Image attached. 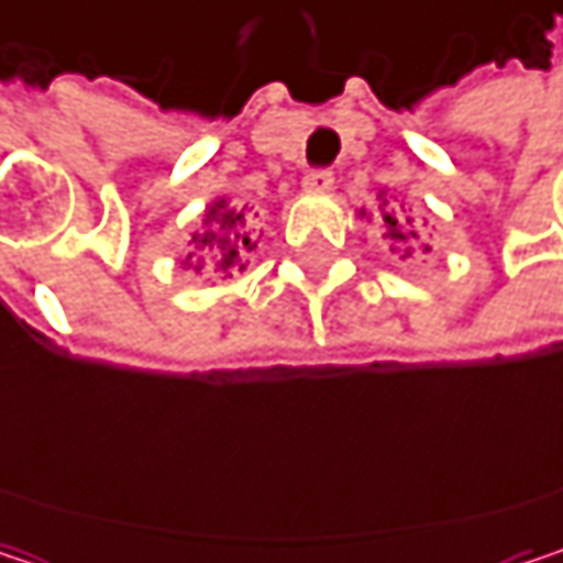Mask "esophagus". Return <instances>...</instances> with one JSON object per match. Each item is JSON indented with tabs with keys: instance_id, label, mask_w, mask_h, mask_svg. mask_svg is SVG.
I'll list each match as a JSON object with an SVG mask.
<instances>
[{
	"instance_id": "esophagus-1",
	"label": "esophagus",
	"mask_w": 563,
	"mask_h": 563,
	"mask_svg": "<svg viewBox=\"0 0 563 563\" xmlns=\"http://www.w3.org/2000/svg\"><path fill=\"white\" fill-rule=\"evenodd\" d=\"M332 185H335V175L325 169L306 172V178H302V188H306V191H329Z\"/></svg>"
}]
</instances>
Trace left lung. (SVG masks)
<instances>
[{"label": "left lung", "mask_w": 563, "mask_h": 563, "mask_svg": "<svg viewBox=\"0 0 563 563\" xmlns=\"http://www.w3.org/2000/svg\"><path fill=\"white\" fill-rule=\"evenodd\" d=\"M385 205H388V201H385ZM385 228H388V238H391L394 244L410 247L413 241H420V231L413 228V221H410V218H404L397 208H388V211H385ZM423 251H430V247L423 244ZM404 254H410V251H404Z\"/></svg>", "instance_id": "left-lung-1"}]
</instances>
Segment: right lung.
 Masks as SVG:
<instances>
[{"label":"right lung","instance_id":"add662e5","mask_svg":"<svg viewBox=\"0 0 563 563\" xmlns=\"http://www.w3.org/2000/svg\"><path fill=\"white\" fill-rule=\"evenodd\" d=\"M254 247L251 241V224H247V208H228V201H214L205 214V231L195 234V254L188 267L231 277L234 271H244V254ZM187 264V261H185Z\"/></svg>","mask_w":563,"mask_h":563}]
</instances>
